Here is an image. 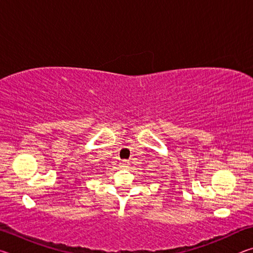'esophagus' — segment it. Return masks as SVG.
<instances>
[{"mask_svg": "<svg viewBox=\"0 0 253 253\" xmlns=\"http://www.w3.org/2000/svg\"><path fill=\"white\" fill-rule=\"evenodd\" d=\"M119 166H121V168H123V169L128 168V162L127 161H122L121 163H119Z\"/></svg>", "mask_w": 253, "mask_h": 253, "instance_id": "34e87169", "label": "esophagus"}]
</instances>
